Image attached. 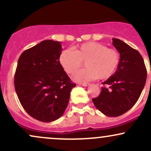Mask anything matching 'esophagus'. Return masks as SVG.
I'll return each instance as SVG.
<instances>
[{
    "mask_svg": "<svg viewBox=\"0 0 151 151\" xmlns=\"http://www.w3.org/2000/svg\"><path fill=\"white\" fill-rule=\"evenodd\" d=\"M80 84L83 86H87L89 85V83H80Z\"/></svg>",
    "mask_w": 151,
    "mask_h": 151,
    "instance_id": "34e87169",
    "label": "esophagus"
}]
</instances>
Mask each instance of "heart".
<instances>
[{
  "label": "heart",
  "instance_id": "1",
  "mask_svg": "<svg viewBox=\"0 0 151 151\" xmlns=\"http://www.w3.org/2000/svg\"><path fill=\"white\" fill-rule=\"evenodd\" d=\"M60 63L67 74H72L86 62L87 68L78 71L72 76L75 81H87L107 79L114 74L119 66L120 57L116 50L108 48L104 45L89 42L66 50L60 55Z\"/></svg>",
  "mask_w": 151,
  "mask_h": 151
}]
</instances>
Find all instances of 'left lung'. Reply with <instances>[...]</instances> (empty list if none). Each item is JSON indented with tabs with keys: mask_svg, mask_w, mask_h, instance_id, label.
<instances>
[{
	"mask_svg": "<svg viewBox=\"0 0 151 151\" xmlns=\"http://www.w3.org/2000/svg\"><path fill=\"white\" fill-rule=\"evenodd\" d=\"M113 45L120 54L116 71L102 84L98 97L92 99L96 108L104 115L116 117L125 114L139 99L145 84L147 71L141 54L119 39Z\"/></svg>",
	"mask_w": 151,
	"mask_h": 151,
	"instance_id": "1",
	"label": "left lung"
}]
</instances>
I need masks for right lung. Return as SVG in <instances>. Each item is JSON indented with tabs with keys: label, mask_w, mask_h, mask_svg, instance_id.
I'll return each mask as SVG.
<instances>
[{
	"label": "right lung",
	"mask_w": 151,
	"mask_h": 151,
	"mask_svg": "<svg viewBox=\"0 0 151 151\" xmlns=\"http://www.w3.org/2000/svg\"><path fill=\"white\" fill-rule=\"evenodd\" d=\"M60 42L47 40L25 50L18 59L15 89L25 111L42 122L63 115L76 86L60 63Z\"/></svg>",
	"instance_id": "obj_1"
}]
</instances>
